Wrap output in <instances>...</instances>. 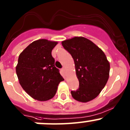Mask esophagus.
Wrapping results in <instances>:
<instances>
[{"mask_svg":"<svg viewBox=\"0 0 130 130\" xmlns=\"http://www.w3.org/2000/svg\"><path fill=\"white\" fill-rule=\"evenodd\" d=\"M61 70V71L64 72H66V69H65V67H63Z\"/></svg>","mask_w":130,"mask_h":130,"instance_id":"34e87169","label":"esophagus"}]
</instances>
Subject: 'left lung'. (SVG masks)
Here are the masks:
<instances>
[{
	"mask_svg": "<svg viewBox=\"0 0 130 130\" xmlns=\"http://www.w3.org/2000/svg\"><path fill=\"white\" fill-rule=\"evenodd\" d=\"M61 44L74 59L79 82V88L71 91L72 96L80 102L93 100L109 79L110 63L105 53L92 41L83 37L65 40Z\"/></svg>",
	"mask_w": 130,
	"mask_h": 130,
	"instance_id": "8db88e82",
	"label": "left lung"
}]
</instances>
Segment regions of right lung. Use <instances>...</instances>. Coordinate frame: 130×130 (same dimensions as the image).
Here are the masks:
<instances>
[{
	"label": "right lung",
	"mask_w": 130,
	"mask_h": 130,
	"mask_svg": "<svg viewBox=\"0 0 130 130\" xmlns=\"http://www.w3.org/2000/svg\"><path fill=\"white\" fill-rule=\"evenodd\" d=\"M55 41L39 39L34 41L20 53L16 72L20 85L31 97L39 101L52 99L58 86L63 80L55 66L51 55Z\"/></svg>",
	"instance_id": "add662e5"
}]
</instances>
